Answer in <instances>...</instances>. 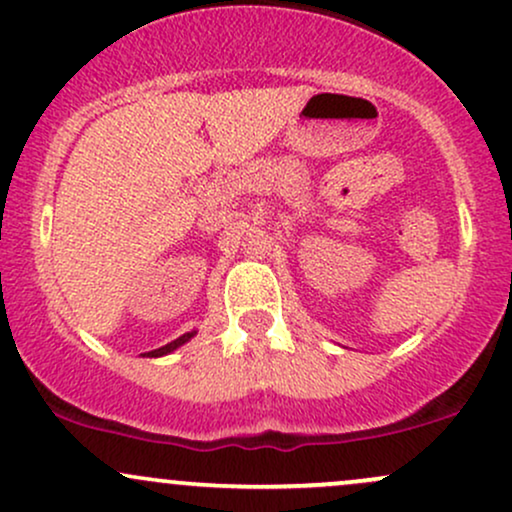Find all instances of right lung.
<instances>
[{
  "mask_svg": "<svg viewBox=\"0 0 512 512\" xmlns=\"http://www.w3.org/2000/svg\"><path fill=\"white\" fill-rule=\"evenodd\" d=\"M194 335H196V330H191V333H184V335H179L177 340L167 342V345L158 347V350H150V352H146V354H141V357H162V354H170V352L177 350V347H182L184 342H189L191 338H194Z\"/></svg>",
  "mask_w": 512,
  "mask_h": 512,
  "instance_id": "1",
  "label": "right lung"
}]
</instances>
